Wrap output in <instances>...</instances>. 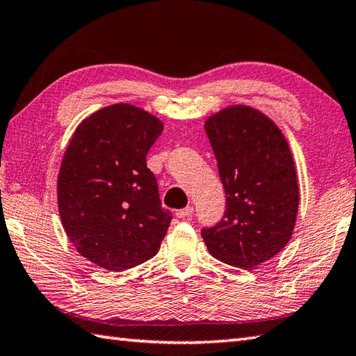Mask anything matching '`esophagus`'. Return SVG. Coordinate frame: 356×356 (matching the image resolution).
<instances>
[{
	"label": "esophagus",
	"mask_w": 356,
	"mask_h": 356,
	"mask_svg": "<svg viewBox=\"0 0 356 356\" xmlns=\"http://www.w3.org/2000/svg\"><path fill=\"white\" fill-rule=\"evenodd\" d=\"M193 211H194L193 207H186V208H184V209L176 211V216H177L179 218H185V217H188V216H191Z\"/></svg>",
	"instance_id": "1"
}]
</instances>
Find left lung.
<instances>
[{
	"mask_svg": "<svg viewBox=\"0 0 356 356\" xmlns=\"http://www.w3.org/2000/svg\"><path fill=\"white\" fill-rule=\"evenodd\" d=\"M205 128L226 193V211L202 229L209 254L229 266L254 269L292 238L300 188L283 131L263 111L243 104L207 118Z\"/></svg>",
	"mask_w": 356,
	"mask_h": 356,
	"instance_id": "1",
	"label": "left lung"
}]
</instances>
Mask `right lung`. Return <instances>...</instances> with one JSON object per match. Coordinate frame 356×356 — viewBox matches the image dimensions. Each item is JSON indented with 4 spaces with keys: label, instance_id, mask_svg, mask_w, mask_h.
<instances>
[{
    "label": "right lung",
    "instance_id": "obj_1",
    "mask_svg": "<svg viewBox=\"0 0 356 356\" xmlns=\"http://www.w3.org/2000/svg\"><path fill=\"white\" fill-rule=\"evenodd\" d=\"M163 122L133 104L87 116L67 145L58 174V209L74 249L120 272L157 254L171 222L147 153Z\"/></svg>",
    "mask_w": 356,
    "mask_h": 356
}]
</instances>
